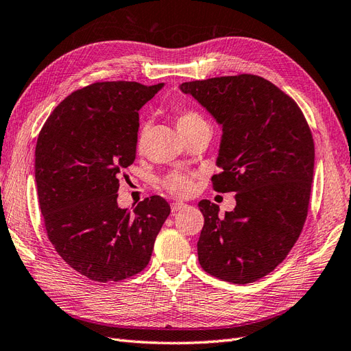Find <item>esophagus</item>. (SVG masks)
<instances>
[{"mask_svg":"<svg viewBox=\"0 0 351 351\" xmlns=\"http://www.w3.org/2000/svg\"><path fill=\"white\" fill-rule=\"evenodd\" d=\"M186 206H187V205H186V204H182V202H176V204L171 205V210H173V212H178V210L184 209Z\"/></svg>","mask_w":351,"mask_h":351,"instance_id":"1","label":"esophagus"}]
</instances>
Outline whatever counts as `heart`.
Instances as JSON below:
<instances>
[{
	"mask_svg": "<svg viewBox=\"0 0 351 351\" xmlns=\"http://www.w3.org/2000/svg\"><path fill=\"white\" fill-rule=\"evenodd\" d=\"M202 123H206L202 117L192 111V110H176V124H177V129L178 132L184 134L187 133L192 127L202 124ZM143 137H145V127L141 129L139 133V141H137V145L139 147L143 143ZM164 187L168 190L169 193L177 196V197H186L190 193L193 192V176L192 174H186V173H169L162 182Z\"/></svg>",
	"mask_w": 351,
	"mask_h": 351,
	"instance_id": "obj_1",
	"label": "heart"
}]
</instances>
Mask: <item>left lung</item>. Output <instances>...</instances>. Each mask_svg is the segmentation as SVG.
<instances>
[{
    "instance_id": "left-lung-1",
    "label": "left lung",
    "mask_w": 351,
    "mask_h": 351,
    "mask_svg": "<svg viewBox=\"0 0 351 351\" xmlns=\"http://www.w3.org/2000/svg\"><path fill=\"white\" fill-rule=\"evenodd\" d=\"M180 90L222 125V173L212 187L237 193L224 218L218 205L199 202L200 267L232 284L258 281L287 258L304 226L315 165L309 125L294 99L254 74L186 82Z\"/></svg>"
}]
</instances>
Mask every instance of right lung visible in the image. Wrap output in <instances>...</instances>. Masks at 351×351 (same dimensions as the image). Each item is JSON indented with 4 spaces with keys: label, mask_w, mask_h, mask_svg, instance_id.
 Instances as JSON below:
<instances>
[{
    "label": "right lung",
    "mask_w": 351,
    "mask_h": 351,
    "mask_svg": "<svg viewBox=\"0 0 351 351\" xmlns=\"http://www.w3.org/2000/svg\"><path fill=\"white\" fill-rule=\"evenodd\" d=\"M162 86L92 83L60 102L39 133L35 180L48 239L92 281L143 271L171 212L161 196L143 199L133 212L117 204L120 174L136 158L139 110Z\"/></svg>",
    "instance_id": "obj_1"
}]
</instances>
